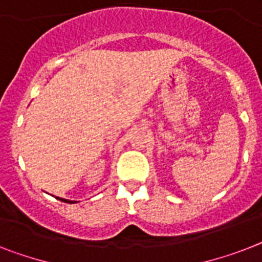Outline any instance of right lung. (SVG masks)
I'll list each match as a JSON object with an SVG mask.
<instances>
[{
  "label": "right lung",
  "mask_w": 262,
  "mask_h": 262,
  "mask_svg": "<svg viewBox=\"0 0 262 262\" xmlns=\"http://www.w3.org/2000/svg\"><path fill=\"white\" fill-rule=\"evenodd\" d=\"M61 201H63V202H70V204H72V201H68V200H63V199H60Z\"/></svg>",
  "instance_id": "right-lung-1"
}]
</instances>
